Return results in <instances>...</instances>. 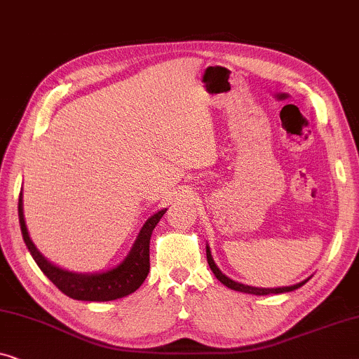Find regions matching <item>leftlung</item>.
I'll list each match as a JSON object with an SVG mask.
<instances>
[{"mask_svg":"<svg viewBox=\"0 0 359 359\" xmlns=\"http://www.w3.org/2000/svg\"><path fill=\"white\" fill-rule=\"evenodd\" d=\"M205 255H208V263L210 269H212V273L215 274V278L219 279L220 283L224 284V286H227L230 289H233V291H240V292H248V294H255V296H268V294H281V292H291L294 289H299L301 286H304L309 279H304V281L294 284V286H286V287H273V289H266V287H253V286H245V284H240L237 281H233V279H230L225 276V274L220 271L217 268V264L214 263L212 259V255H210V250H209V245H205Z\"/></svg>","mask_w":359,"mask_h":359,"instance_id":"1","label":"left lung"}]
</instances>
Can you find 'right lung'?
<instances>
[{"label": "right lung", "mask_w": 359, "mask_h": 359, "mask_svg": "<svg viewBox=\"0 0 359 359\" xmlns=\"http://www.w3.org/2000/svg\"><path fill=\"white\" fill-rule=\"evenodd\" d=\"M166 209H161L158 212L151 215L142 227L139 237H137L134 247L127 255V258L116 268L107 269L102 273L83 274V273H72L67 269H62L47 262L42 257V253L36 248L29 237L26 220H24L22 212V191L19 194L18 214L19 224H21L22 238L26 242V247L31 252L34 262L41 268V271L65 294V296L76 299V301H93V302H106L114 301L129 296L135 292L145 281L147 274L150 271V237L154 232L155 225L163 217Z\"/></svg>", "instance_id": "add662e5"}]
</instances>
